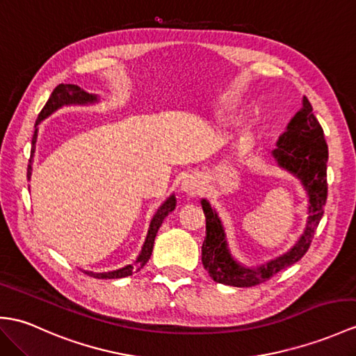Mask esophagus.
Returning <instances> with one entry per match:
<instances>
[{
  "mask_svg": "<svg viewBox=\"0 0 356 356\" xmlns=\"http://www.w3.org/2000/svg\"><path fill=\"white\" fill-rule=\"evenodd\" d=\"M202 189H203L202 180L195 177V176H188L184 181H181V185H180V191L184 193L185 195H189V197H194L197 194H200Z\"/></svg>",
  "mask_w": 356,
  "mask_h": 356,
  "instance_id": "esophagus-1",
  "label": "esophagus"
}]
</instances>
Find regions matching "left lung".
I'll use <instances>...</instances> for the list:
<instances>
[{
    "label": "left lung",
    "instance_id": "8db88e82",
    "mask_svg": "<svg viewBox=\"0 0 356 356\" xmlns=\"http://www.w3.org/2000/svg\"><path fill=\"white\" fill-rule=\"evenodd\" d=\"M277 167L300 180L308 195V218L303 234L286 253L264 262L258 267H245L238 262L229 249L225 226L211 203L202 198L206 216V236L202 245V262L209 276L218 284L230 286H254L266 282L276 273L293 266L308 252L314 232L323 217L327 197L326 162L327 145L320 122L312 113V106L303 97L302 107L296 112L286 130L279 136L271 150Z\"/></svg>",
    "mask_w": 356,
    "mask_h": 356
}]
</instances>
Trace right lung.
<instances>
[{
  "label": "right lung",
  "instance_id": "obj_1",
  "mask_svg": "<svg viewBox=\"0 0 356 356\" xmlns=\"http://www.w3.org/2000/svg\"><path fill=\"white\" fill-rule=\"evenodd\" d=\"M100 102V98L95 94H89L86 90H83L81 88H79L77 85H63L60 83L57 86L51 95H49L47 104L44 106V109L40 111L39 117L36 120L35 124V135H33L31 139V156H30V163H29V171H27V177L29 180L31 179V171H33V156H35V150H36V140H38V131H39V124L42 122L49 115L54 113L56 111H59L60 107L63 106H88V104H95ZM176 195L171 194L167 200H165L156 213L153 216L152 221H150V227H148V232L145 236V241L143 244V249H140L138 258L129 264V266L118 268V270H113V271H104V273H94V271H85L86 275L92 276L95 279H121V277H127L130 275H134V273L139 271L143 268L147 261L150 259L152 252H153V245H154V238L156 234H158L159 227L162 226V222L165 220V217L168 216L170 212H172L176 209Z\"/></svg>",
  "mask_w": 356,
  "mask_h": 356
}]
</instances>
